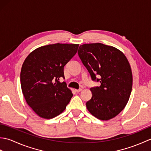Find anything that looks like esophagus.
I'll list each match as a JSON object with an SVG mask.
<instances>
[{
	"label": "esophagus",
	"mask_w": 151,
	"mask_h": 151,
	"mask_svg": "<svg viewBox=\"0 0 151 151\" xmlns=\"http://www.w3.org/2000/svg\"><path fill=\"white\" fill-rule=\"evenodd\" d=\"M82 90V89H75V91L76 93H79V92H81Z\"/></svg>",
	"instance_id": "34e87169"
}]
</instances>
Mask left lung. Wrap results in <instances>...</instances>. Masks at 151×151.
I'll return each mask as SVG.
<instances>
[{
  "label": "left lung",
  "instance_id": "obj_1",
  "mask_svg": "<svg viewBox=\"0 0 151 151\" xmlns=\"http://www.w3.org/2000/svg\"><path fill=\"white\" fill-rule=\"evenodd\" d=\"M78 54L92 81L101 83L90 88L92 97L86 102L87 109L99 119L114 118L123 110L132 91L129 61L116 48L100 43L82 45Z\"/></svg>",
  "mask_w": 151,
  "mask_h": 151
}]
</instances>
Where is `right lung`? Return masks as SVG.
I'll list each match as a JSON object with an SVG mask.
<instances>
[{
    "mask_svg": "<svg viewBox=\"0 0 151 151\" xmlns=\"http://www.w3.org/2000/svg\"><path fill=\"white\" fill-rule=\"evenodd\" d=\"M79 45L56 43L32 51L22 64L21 86L27 104L40 117L52 119L65 110L73 97L65 82L63 68Z\"/></svg>",
    "mask_w": 151,
    "mask_h": 151,
    "instance_id": "right-lung-1",
    "label": "right lung"
}]
</instances>
